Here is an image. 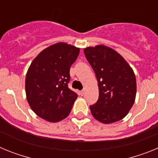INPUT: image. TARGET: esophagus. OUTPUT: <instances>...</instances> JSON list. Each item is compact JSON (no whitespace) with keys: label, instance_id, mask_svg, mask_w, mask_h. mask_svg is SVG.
Wrapping results in <instances>:
<instances>
[{"label":"esophagus","instance_id":"esophagus-1","mask_svg":"<svg viewBox=\"0 0 158 158\" xmlns=\"http://www.w3.org/2000/svg\"><path fill=\"white\" fill-rule=\"evenodd\" d=\"M85 89H83V90H81V94L83 96V95L85 94Z\"/></svg>","mask_w":158,"mask_h":158}]
</instances>
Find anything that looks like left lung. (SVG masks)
Masks as SVG:
<instances>
[{
    "instance_id": "left-lung-1",
    "label": "left lung",
    "mask_w": 158,
    "mask_h": 158,
    "mask_svg": "<svg viewBox=\"0 0 158 158\" xmlns=\"http://www.w3.org/2000/svg\"><path fill=\"white\" fill-rule=\"evenodd\" d=\"M98 81L99 99L90 106L93 116L108 124L121 120L133 106L136 78L133 69L117 51L104 45L84 49Z\"/></svg>"
}]
</instances>
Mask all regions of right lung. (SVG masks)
I'll return each mask as SVG.
<instances>
[{
	"instance_id": "1",
	"label": "right lung",
	"mask_w": 158,
	"mask_h": 158,
	"mask_svg": "<svg viewBox=\"0 0 158 158\" xmlns=\"http://www.w3.org/2000/svg\"><path fill=\"white\" fill-rule=\"evenodd\" d=\"M80 48L58 43L42 51L31 63L25 79L26 96L38 116L51 123L66 118L77 94L68 88L69 69Z\"/></svg>"
}]
</instances>
